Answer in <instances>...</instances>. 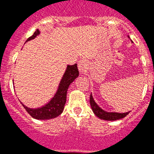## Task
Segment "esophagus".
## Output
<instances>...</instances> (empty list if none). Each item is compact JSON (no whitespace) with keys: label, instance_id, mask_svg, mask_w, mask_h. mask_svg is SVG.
<instances>
[{"label":"esophagus","instance_id":"34e87169","mask_svg":"<svg viewBox=\"0 0 154 154\" xmlns=\"http://www.w3.org/2000/svg\"><path fill=\"white\" fill-rule=\"evenodd\" d=\"M77 65H78V69L81 72H83L85 71L87 67V62L86 60H84V59H81L80 60H78V62H77Z\"/></svg>","mask_w":154,"mask_h":154}]
</instances>
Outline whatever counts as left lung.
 <instances>
[{"mask_svg":"<svg viewBox=\"0 0 154 154\" xmlns=\"http://www.w3.org/2000/svg\"><path fill=\"white\" fill-rule=\"evenodd\" d=\"M89 102L91 105L92 110L97 117H99L100 119L105 120V121H116V120H120L126 117L127 115L129 114L130 111L126 112H107L102 109L100 106H99L95 101H94L93 95H90V99H89Z\"/></svg>","mask_w":154,"mask_h":154,"instance_id":"obj_1","label":"left lung"}]
</instances>
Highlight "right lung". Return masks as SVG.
<instances>
[{
  "label": "right lung",
  "mask_w": 154,
  "mask_h": 154,
  "mask_svg": "<svg viewBox=\"0 0 154 154\" xmlns=\"http://www.w3.org/2000/svg\"><path fill=\"white\" fill-rule=\"evenodd\" d=\"M40 34L39 29L35 31L32 36L29 37L26 42H29L31 40L34 39L35 37ZM79 76V71L77 69V65L74 64L72 65H67L65 73L60 80L57 90L54 94V96L51 100L45 105L42 107L31 109L25 106L24 104L21 105L24 106L25 110L27 111L32 117L37 120H49L55 118L60 114L64 110L65 102H66V96L69 86L74 80Z\"/></svg>",
  "instance_id": "1"
}]
</instances>
